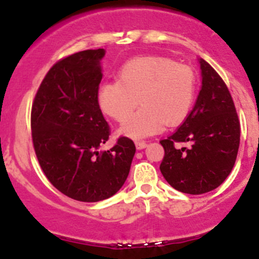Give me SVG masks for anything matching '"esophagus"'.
<instances>
[{
    "instance_id": "obj_1",
    "label": "esophagus",
    "mask_w": 259,
    "mask_h": 259,
    "mask_svg": "<svg viewBox=\"0 0 259 259\" xmlns=\"http://www.w3.org/2000/svg\"><path fill=\"white\" fill-rule=\"evenodd\" d=\"M145 147H147V142H144V141H137V142H136V148H137L138 150L144 149Z\"/></svg>"
}]
</instances>
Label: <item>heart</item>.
I'll use <instances>...</instances> for the list:
<instances>
[{
	"instance_id": "b5f03b06",
	"label": "heart",
	"mask_w": 259,
	"mask_h": 259,
	"mask_svg": "<svg viewBox=\"0 0 259 259\" xmlns=\"http://www.w3.org/2000/svg\"><path fill=\"white\" fill-rule=\"evenodd\" d=\"M194 97L196 75L190 67L167 57L141 56L120 67L117 80L101 84L98 104L104 114L117 122L126 121L141 104L120 132L143 138L160 132L164 123H182L192 110Z\"/></svg>"
}]
</instances>
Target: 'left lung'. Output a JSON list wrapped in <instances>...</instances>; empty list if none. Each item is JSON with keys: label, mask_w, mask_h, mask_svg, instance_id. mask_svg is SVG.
<instances>
[{"label": "left lung", "mask_w": 259, "mask_h": 259, "mask_svg": "<svg viewBox=\"0 0 259 259\" xmlns=\"http://www.w3.org/2000/svg\"><path fill=\"white\" fill-rule=\"evenodd\" d=\"M202 88L192 111L174 135L160 141V171L180 192L203 194L230 175L240 145V122L228 87L208 62L199 59ZM175 143H190L188 148Z\"/></svg>", "instance_id": "8db88e82"}]
</instances>
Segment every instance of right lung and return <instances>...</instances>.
<instances>
[{
	"mask_svg": "<svg viewBox=\"0 0 259 259\" xmlns=\"http://www.w3.org/2000/svg\"><path fill=\"white\" fill-rule=\"evenodd\" d=\"M104 56V49L85 50L55 63L31 107V137L44 174L60 192L80 202L117 193L136 153L127 137L99 150L110 136L98 104Z\"/></svg>",
	"mask_w": 259,
	"mask_h": 259,
	"instance_id": "obj_1",
	"label": "right lung"
}]
</instances>
